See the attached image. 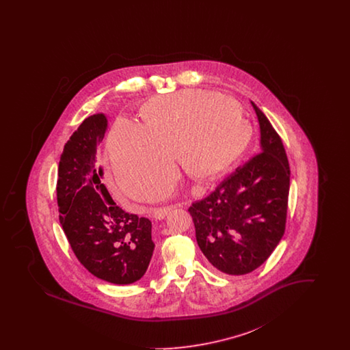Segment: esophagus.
Returning a JSON list of instances; mask_svg holds the SVG:
<instances>
[{
    "instance_id": "34e87169",
    "label": "esophagus",
    "mask_w": 350,
    "mask_h": 350,
    "mask_svg": "<svg viewBox=\"0 0 350 350\" xmlns=\"http://www.w3.org/2000/svg\"><path fill=\"white\" fill-rule=\"evenodd\" d=\"M172 211V207H164V208H156L153 210L152 215L156 220H163L167 217V214Z\"/></svg>"
}]
</instances>
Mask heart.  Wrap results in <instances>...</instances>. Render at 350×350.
I'll list each match as a JSON object with an SVG mask.
<instances>
[{
  "label": "heart",
  "instance_id": "obj_1",
  "mask_svg": "<svg viewBox=\"0 0 350 350\" xmlns=\"http://www.w3.org/2000/svg\"><path fill=\"white\" fill-rule=\"evenodd\" d=\"M143 124L120 118L107 139L117 183L129 196L143 198L154 185L180 167L197 180L227 172L243 156L252 129L236 100L215 92L187 89L147 100L140 110ZM172 185L154 189L150 200H163Z\"/></svg>",
  "mask_w": 350,
  "mask_h": 350
}]
</instances>
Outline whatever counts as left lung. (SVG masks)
<instances>
[{
    "label": "left lung",
    "instance_id": "1",
    "mask_svg": "<svg viewBox=\"0 0 350 350\" xmlns=\"http://www.w3.org/2000/svg\"><path fill=\"white\" fill-rule=\"evenodd\" d=\"M260 126V152L189 213L202 253L221 273L241 275L261 267L282 239L290 167L282 140L250 100Z\"/></svg>",
    "mask_w": 350,
    "mask_h": 350
}]
</instances>
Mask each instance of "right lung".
I'll use <instances>...</instances> for the list:
<instances>
[{"mask_svg": "<svg viewBox=\"0 0 350 350\" xmlns=\"http://www.w3.org/2000/svg\"><path fill=\"white\" fill-rule=\"evenodd\" d=\"M109 126L103 113L90 116L69 137L60 156L57 204L70 248L93 275L130 284L150 267L152 221L126 213L102 183L97 147Z\"/></svg>", "mask_w": 350, "mask_h": 350, "instance_id": "1", "label": "right lung"}]
</instances>
